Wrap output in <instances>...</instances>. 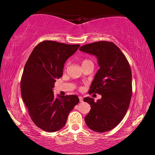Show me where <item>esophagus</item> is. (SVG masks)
Masks as SVG:
<instances>
[{"instance_id": "34e87169", "label": "esophagus", "mask_w": 155, "mask_h": 155, "mask_svg": "<svg viewBox=\"0 0 155 155\" xmlns=\"http://www.w3.org/2000/svg\"><path fill=\"white\" fill-rule=\"evenodd\" d=\"M79 98L80 102H82V101H83V97H81V96H79Z\"/></svg>"}]
</instances>
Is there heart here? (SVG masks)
Instances as JSON below:
<instances>
[{
    "instance_id": "obj_1",
    "label": "heart",
    "mask_w": 155,
    "mask_h": 155,
    "mask_svg": "<svg viewBox=\"0 0 155 155\" xmlns=\"http://www.w3.org/2000/svg\"><path fill=\"white\" fill-rule=\"evenodd\" d=\"M87 61H89V60H84V61L82 62V63H85V62H87Z\"/></svg>"
}]
</instances>
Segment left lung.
<instances>
[{
    "label": "left lung",
    "mask_w": 155,
    "mask_h": 155,
    "mask_svg": "<svg viewBox=\"0 0 155 155\" xmlns=\"http://www.w3.org/2000/svg\"><path fill=\"white\" fill-rule=\"evenodd\" d=\"M79 50L97 58L100 68L96 73L89 93H97L101 98H84L90 105L84 117L92 130L104 133L114 128L128 109L132 97V73L129 63L120 48L112 42L97 41L86 44Z\"/></svg>",
    "instance_id": "1"
}]
</instances>
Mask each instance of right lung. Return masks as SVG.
<instances>
[{
	"instance_id": "right-lung-1",
	"label": "right lung",
	"mask_w": 155,
	"mask_h": 155,
	"mask_svg": "<svg viewBox=\"0 0 155 155\" xmlns=\"http://www.w3.org/2000/svg\"><path fill=\"white\" fill-rule=\"evenodd\" d=\"M79 47V44L44 41L33 49L25 65L20 84L22 101L31 120L44 131L63 128L79 102L77 95L54 97L53 93L56 79L63 76L64 64Z\"/></svg>"
}]
</instances>
